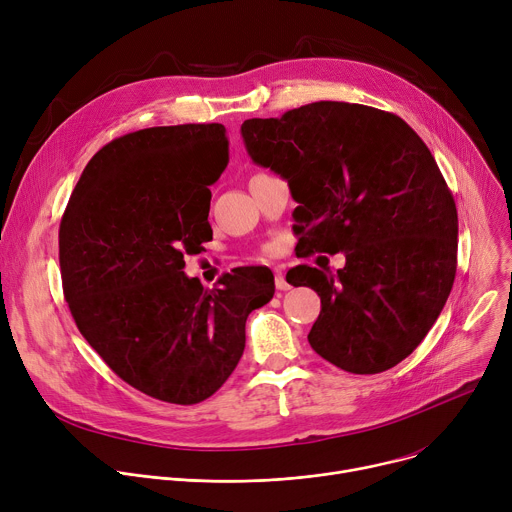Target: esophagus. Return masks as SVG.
Wrapping results in <instances>:
<instances>
[{
  "label": "esophagus",
  "instance_id": "1",
  "mask_svg": "<svg viewBox=\"0 0 512 512\" xmlns=\"http://www.w3.org/2000/svg\"><path fill=\"white\" fill-rule=\"evenodd\" d=\"M274 285H276L278 291H289L291 289L285 274H282V268H274Z\"/></svg>",
  "mask_w": 512,
  "mask_h": 512
}]
</instances>
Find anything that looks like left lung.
I'll list each match as a JSON object with an SVG mask.
<instances>
[{
  "label": "left lung",
  "instance_id": "8db88e82",
  "mask_svg": "<svg viewBox=\"0 0 512 512\" xmlns=\"http://www.w3.org/2000/svg\"><path fill=\"white\" fill-rule=\"evenodd\" d=\"M252 160L289 183L303 254H346L335 274L307 264L321 313L311 348L352 374L403 362L437 321L458 268V209L441 170L399 116L315 101L242 124Z\"/></svg>",
  "mask_w": 512,
  "mask_h": 512
}]
</instances>
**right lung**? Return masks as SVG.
<instances>
[{"label":"right lung","mask_w":512,"mask_h":512,"mask_svg":"<svg viewBox=\"0 0 512 512\" xmlns=\"http://www.w3.org/2000/svg\"><path fill=\"white\" fill-rule=\"evenodd\" d=\"M227 162L221 124L120 136L89 160L61 219L63 293L81 335L164 403L209 399L244 354L248 315L274 295L272 272L258 266L223 274L211 291L183 272L213 236L209 187Z\"/></svg>","instance_id":"add662e5"}]
</instances>
